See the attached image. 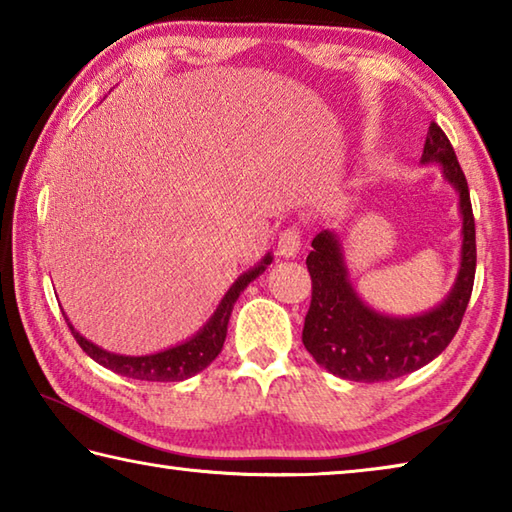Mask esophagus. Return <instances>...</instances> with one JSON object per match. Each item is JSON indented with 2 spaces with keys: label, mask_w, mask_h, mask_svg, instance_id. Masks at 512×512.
<instances>
[{
  "label": "esophagus",
  "mask_w": 512,
  "mask_h": 512,
  "mask_svg": "<svg viewBox=\"0 0 512 512\" xmlns=\"http://www.w3.org/2000/svg\"><path fill=\"white\" fill-rule=\"evenodd\" d=\"M300 246H302V235L298 225H289V228H284L280 232V237H277V253L282 257H293L300 250Z\"/></svg>",
  "instance_id": "34e87169"
}]
</instances>
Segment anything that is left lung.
<instances>
[{
  "label": "left lung",
  "instance_id": "left-lung-1",
  "mask_svg": "<svg viewBox=\"0 0 512 512\" xmlns=\"http://www.w3.org/2000/svg\"><path fill=\"white\" fill-rule=\"evenodd\" d=\"M422 162L443 164L445 178L458 189L463 214L461 271L443 305L415 318L381 316L361 302L348 282L339 241L323 230L307 255L311 305L302 343L318 366L350 381H391L427 366L443 352L461 327L472 296L476 271V232L470 189L454 146L438 124L429 126Z\"/></svg>",
  "mask_w": 512,
  "mask_h": 512
}]
</instances>
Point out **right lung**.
I'll use <instances>...</instances> for the list:
<instances>
[{
  "instance_id": "obj_1",
  "label": "right lung",
  "mask_w": 512,
  "mask_h": 512,
  "mask_svg": "<svg viewBox=\"0 0 512 512\" xmlns=\"http://www.w3.org/2000/svg\"><path fill=\"white\" fill-rule=\"evenodd\" d=\"M271 255L264 257L262 264H257L253 271H248L239 277V280L232 284L230 291L225 293V298L221 300L219 309L214 311V316L210 318L201 332H198L194 339H189L183 345H176V348H169L158 354H146V357H124V354H112L97 348V345L90 343L88 339L72 329L76 343L81 345L83 352L92 357L97 363H101L103 368H108L117 375L131 377V379H142V381H183L187 377L196 375V372L205 370L210 363L219 357V352L223 348L225 334H228V320L232 314V307L239 298V293L244 291L250 282L255 280L259 273H264V268L271 264Z\"/></svg>"
}]
</instances>
